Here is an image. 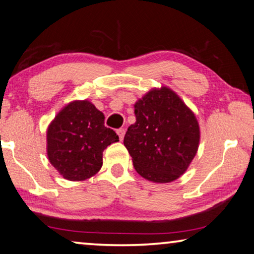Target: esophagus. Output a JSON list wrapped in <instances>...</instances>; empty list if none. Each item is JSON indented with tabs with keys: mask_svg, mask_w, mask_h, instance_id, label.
Wrapping results in <instances>:
<instances>
[{
	"mask_svg": "<svg viewBox=\"0 0 254 254\" xmlns=\"http://www.w3.org/2000/svg\"><path fill=\"white\" fill-rule=\"evenodd\" d=\"M117 134H119L120 140H123L124 134H126V128H119V130H117Z\"/></svg>",
	"mask_w": 254,
	"mask_h": 254,
	"instance_id": "esophagus-1",
	"label": "esophagus"
}]
</instances>
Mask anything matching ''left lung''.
Listing matches in <instances>:
<instances>
[{
  "label": "left lung",
  "instance_id": "left-lung-1",
  "mask_svg": "<svg viewBox=\"0 0 254 254\" xmlns=\"http://www.w3.org/2000/svg\"><path fill=\"white\" fill-rule=\"evenodd\" d=\"M135 123L124 135L134 169L146 180L169 183L185 173L198 151L194 114L168 87L149 91L134 105Z\"/></svg>",
  "mask_w": 254,
  "mask_h": 254
}]
</instances>
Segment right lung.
Here are the masks:
<instances>
[{
	"mask_svg": "<svg viewBox=\"0 0 254 254\" xmlns=\"http://www.w3.org/2000/svg\"><path fill=\"white\" fill-rule=\"evenodd\" d=\"M119 135L105 127V116L90 101H73L57 114L47 131V153L69 181H84L102 167V152Z\"/></svg>",
	"mask_w": 254,
	"mask_h": 254,
	"instance_id": "1",
	"label": "right lung"
}]
</instances>
